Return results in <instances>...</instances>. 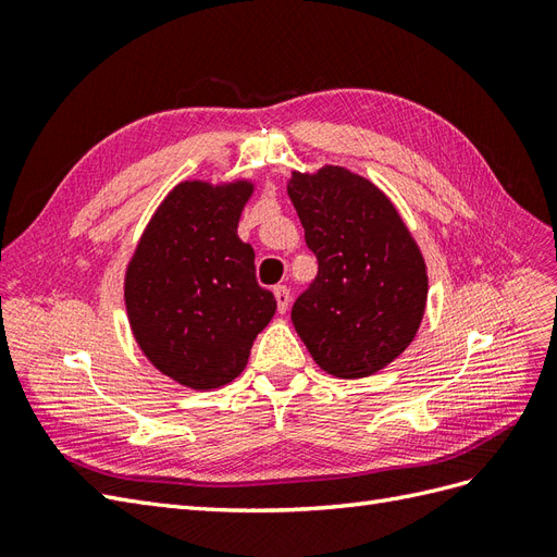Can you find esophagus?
<instances>
[{"mask_svg": "<svg viewBox=\"0 0 557 557\" xmlns=\"http://www.w3.org/2000/svg\"><path fill=\"white\" fill-rule=\"evenodd\" d=\"M274 297H276V305H278V313H285V311H288V305H290V290L285 288V285H276V288H274Z\"/></svg>", "mask_w": 557, "mask_h": 557, "instance_id": "esophagus-1", "label": "esophagus"}]
</instances>
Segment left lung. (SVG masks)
Instances as JSON below:
<instances>
[{
  "mask_svg": "<svg viewBox=\"0 0 557 557\" xmlns=\"http://www.w3.org/2000/svg\"><path fill=\"white\" fill-rule=\"evenodd\" d=\"M288 197L318 258V276L293 307L313 362L336 379H364L416 339L428 305V264L379 185L339 164L293 172Z\"/></svg>",
  "mask_w": 557,
  "mask_h": 557,
  "instance_id": "left-lung-1",
  "label": "left lung"
}]
</instances>
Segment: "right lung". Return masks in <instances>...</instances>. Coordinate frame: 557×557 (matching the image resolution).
I'll list each match as a JSON object with an SVG mask.
<instances>
[{"label":"right lung","instance_id":"add662e5","mask_svg":"<svg viewBox=\"0 0 557 557\" xmlns=\"http://www.w3.org/2000/svg\"><path fill=\"white\" fill-rule=\"evenodd\" d=\"M250 178L181 181L150 218L125 269L134 339L160 374L193 391L237 379L276 313L237 234Z\"/></svg>","mask_w":557,"mask_h":557}]
</instances>
